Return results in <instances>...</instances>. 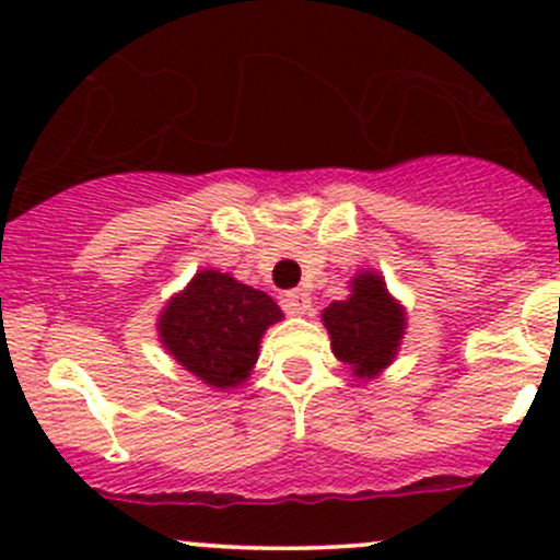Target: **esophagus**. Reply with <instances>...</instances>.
<instances>
[{"mask_svg":"<svg viewBox=\"0 0 560 560\" xmlns=\"http://www.w3.org/2000/svg\"><path fill=\"white\" fill-rule=\"evenodd\" d=\"M284 311L292 313V316H305L311 311V294L305 289H292V292L284 294Z\"/></svg>","mask_w":560,"mask_h":560,"instance_id":"esophagus-1","label":"esophagus"}]
</instances>
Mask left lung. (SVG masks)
Wrapping results in <instances>:
<instances>
[{
	"mask_svg": "<svg viewBox=\"0 0 560 560\" xmlns=\"http://www.w3.org/2000/svg\"><path fill=\"white\" fill-rule=\"evenodd\" d=\"M320 320L329 331L334 355L363 382L392 365L408 329L402 302L392 298L387 281L374 268H361L352 276L347 300L324 307Z\"/></svg>",
	"mask_w": 560,
	"mask_h": 560,
	"instance_id": "left-lung-1",
	"label": "left lung"
}]
</instances>
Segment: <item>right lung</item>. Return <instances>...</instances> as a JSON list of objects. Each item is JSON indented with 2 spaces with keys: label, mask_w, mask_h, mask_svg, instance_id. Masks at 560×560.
<instances>
[{
  "label": "right lung",
  "mask_w": 560,
  "mask_h": 560,
  "mask_svg": "<svg viewBox=\"0 0 560 560\" xmlns=\"http://www.w3.org/2000/svg\"><path fill=\"white\" fill-rule=\"evenodd\" d=\"M281 318L284 313L266 292L205 268L165 302L158 339L191 376L223 392L247 382L262 334Z\"/></svg>",
  "instance_id": "add662e5"
}]
</instances>
